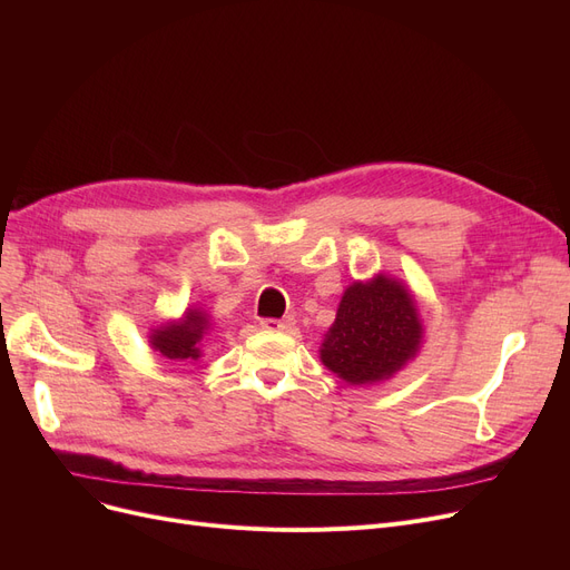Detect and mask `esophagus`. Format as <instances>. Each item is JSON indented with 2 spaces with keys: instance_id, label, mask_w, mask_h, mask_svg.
Returning <instances> with one entry per match:
<instances>
[{
  "instance_id": "1",
  "label": "esophagus",
  "mask_w": 570,
  "mask_h": 570,
  "mask_svg": "<svg viewBox=\"0 0 570 570\" xmlns=\"http://www.w3.org/2000/svg\"><path fill=\"white\" fill-rule=\"evenodd\" d=\"M261 331L265 333H293L295 331V321L293 318H265L261 321Z\"/></svg>"
}]
</instances>
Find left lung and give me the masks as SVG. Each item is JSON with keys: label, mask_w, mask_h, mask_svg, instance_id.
<instances>
[{"label": "left lung", "mask_w": 570, "mask_h": 570, "mask_svg": "<svg viewBox=\"0 0 570 570\" xmlns=\"http://www.w3.org/2000/svg\"><path fill=\"white\" fill-rule=\"evenodd\" d=\"M423 335L413 291L393 275L376 273L346 286L318 357L348 385H376L393 379L421 353Z\"/></svg>", "instance_id": "8db88e82"}]
</instances>
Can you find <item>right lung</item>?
Segmentation results:
<instances>
[{
  "mask_svg": "<svg viewBox=\"0 0 570 570\" xmlns=\"http://www.w3.org/2000/svg\"><path fill=\"white\" fill-rule=\"evenodd\" d=\"M215 321L200 305H189L179 318L149 327L147 344L170 363H194L203 355L200 342L213 333Z\"/></svg>",
  "mask_w": 570,
  "mask_h": 570,
  "instance_id": "obj_1",
  "label": "right lung"
}]
</instances>
